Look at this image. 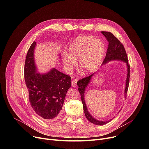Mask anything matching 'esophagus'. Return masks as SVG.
I'll list each match as a JSON object with an SVG mask.
<instances>
[{
	"mask_svg": "<svg viewBox=\"0 0 149 149\" xmlns=\"http://www.w3.org/2000/svg\"><path fill=\"white\" fill-rule=\"evenodd\" d=\"M77 80L75 79H73V80L72 81V86L73 87L77 86Z\"/></svg>",
	"mask_w": 149,
	"mask_h": 149,
	"instance_id": "34e87169",
	"label": "esophagus"
}]
</instances>
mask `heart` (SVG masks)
<instances>
[{
  "label": "heart",
  "mask_w": 149,
  "mask_h": 149,
  "mask_svg": "<svg viewBox=\"0 0 149 149\" xmlns=\"http://www.w3.org/2000/svg\"><path fill=\"white\" fill-rule=\"evenodd\" d=\"M106 51L104 43L92 36H81L70 45L68 54L63 56V63L69 73L77 66L79 59L80 68L85 73L94 72L99 67Z\"/></svg>",
  "instance_id": "1"
}]
</instances>
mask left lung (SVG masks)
Masks as SVG:
<instances>
[{
	"label": "left lung",
	"instance_id": "obj_1",
	"mask_svg": "<svg viewBox=\"0 0 149 149\" xmlns=\"http://www.w3.org/2000/svg\"><path fill=\"white\" fill-rule=\"evenodd\" d=\"M101 33L103 34V35L104 37H106V39L109 42L106 56L103 62L102 65H104L107 64V63L112 61H121L126 63L127 68V73L126 79V81H125V88L124 90V95L125 99H126L129 87L130 78V66L128 64V58L127 57L126 52L125 51V49L122 43L119 41L118 38L114 36V35L112 33L110 32H107V31H101ZM94 74L95 73L88 77L83 78L81 80H80L77 82V85L78 86H79V91L81 95V99L83 103L84 112L87 120L93 124L98 125V126H101V125H104L108 123L109 122H110L112 120V119L107 121H101L96 119L94 117H93L88 111L84 98L86 90V88H88L89 83H91V81L92 80V77L94 75Z\"/></svg>",
	"mask_w": 149,
	"mask_h": 149
}]
</instances>
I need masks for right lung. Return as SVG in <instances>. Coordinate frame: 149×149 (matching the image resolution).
Wrapping results in <instances>:
<instances>
[{
    "label": "right lung",
    "instance_id": "obj_1",
    "mask_svg": "<svg viewBox=\"0 0 149 149\" xmlns=\"http://www.w3.org/2000/svg\"><path fill=\"white\" fill-rule=\"evenodd\" d=\"M36 46V42H34L26 57L25 83L33 110L45 121H51L60 115L66 93L71 86V78L55 68L45 73L38 72L34 58Z\"/></svg>",
    "mask_w": 149,
    "mask_h": 149
}]
</instances>
